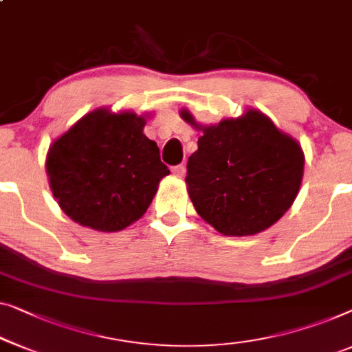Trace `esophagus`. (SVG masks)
Segmentation results:
<instances>
[{
	"label": "esophagus",
	"mask_w": 352,
	"mask_h": 352,
	"mask_svg": "<svg viewBox=\"0 0 352 352\" xmlns=\"http://www.w3.org/2000/svg\"><path fill=\"white\" fill-rule=\"evenodd\" d=\"M173 175H175L176 177H179V179H182V177L186 176V166L184 165H177L173 168Z\"/></svg>",
	"instance_id": "obj_1"
}]
</instances>
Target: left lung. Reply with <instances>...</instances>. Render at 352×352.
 <instances>
[{"instance_id":"obj_1","label":"left lung","mask_w":352,"mask_h":352,"mask_svg":"<svg viewBox=\"0 0 352 352\" xmlns=\"http://www.w3.org/2000/svg\"><path fill=\"white\" fill-rule=\"evenodd\" d=\"M179 114L201 131L186 176L198 216L226 236H252L278 222L302 186L300 142L254 108L214 125L198 124L188 109Z\"/></svg>"}]
</instances>
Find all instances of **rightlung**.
Listing matches in <instances>:
<instances>
[{
    "label": "right lung",
    "instance_id": "right-lung-1",
    "mask_svg": "<svg viewBox=\"0 0 352 352\" xmlns=\"http://www.w3.org/2000/svg\"><path fill=\"white\" fill-rule=\"evenodd\" d=\"M149 116L98 108L47 151L49 186L62 211L96 232H120L142 217L170 175L157 142L142 133Z\"/></svg>",
    "mask_w": 352,
    "mask_h": 352
}]
</instances>
